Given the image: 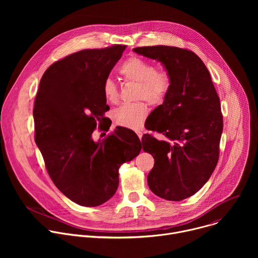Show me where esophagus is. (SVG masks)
<instances>
[{
  "label": "esophagus",
  "mask_w": 258,
  "mask_h": 258,
  "mask_svg": "<svg viewBox=\"0 0 258 258\" xmlns=\"http://www.w3.org/2000/svg\"><path fill=\"white\" fill-rule=\"evenodd\" d=\"M137 135H138V137H139V139H140V140H141V139H142V137H143V133H142V132H141V131H138V132H137Z\"/></svg>",
  "instance_id": "esophagus-1"
}]
</instances>
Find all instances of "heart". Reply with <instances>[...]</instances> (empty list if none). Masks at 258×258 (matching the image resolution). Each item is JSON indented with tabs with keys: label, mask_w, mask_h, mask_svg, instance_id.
Here are the masks:
<instances>
[{
	"label": "heart",
	"mask_w": 258,
	"mask_h": 258,
	"mask_svg": "<svg viewBox=\"0 0 258 258\" xmlns=\"http://www.w3.org/2000/svg\"><path fill=\"white\" fill-rule=\"evenodd\" d=\"M119 73L125 81L137 83L135 97L145 99L151 105L162 104L171 88V79L167 71L156 69L151 62L138 56L127 58L119 67ZM102 92L107 102H117L118 88L112 79L104 80ZM148 111L147 103L144 100H139L121 104L113 110L112 118L120 126L138 130L142 126Z\"/></svg>",
	"instance_id": "obj_1"
}]
</instances>
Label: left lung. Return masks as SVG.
<instances>
[{
	"label": "left lung",
	"mask_w": 258,
	"mask_h": 258,
	"mask_svg": "<svg viewBox=\"0 0 258 258\" xmlns=\"http://www.w3.org/2000/svg\"><path fill=\"white\" fill-rule=\"evenodd\" d=\"M134 51L160 61L171 79L163 104L145 123L161 139L146 134L142 144L154 158L147 177L150 190L165 200L181 201L205 185L217 164L224 127L219 97L208 69L194 52L169 46Z\"/></svg>",
	"instance_id": "1"
}]
</instances>
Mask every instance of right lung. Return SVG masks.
Listing matches in <instances>:
<instances>
[{
	"mask_svg": "<svg viewBox=\"0 0 258 258\" xmlns=\"http://www.w3.org/2000/svg\"><path fill=\"white\" fill-rule=\"evenodd\" d=\"M125 48L87 49L54 62L35 96L34 141L47 171L58 190L82 206H99L111 198L120 165L142 149L138 136L121 126L99 142L92 138L109 110L103 82Z\"/></svg>",
	"mask_w": 258,
	"mask_h": 258,
	"instance_id": "right-lung-1",
	"label": "right lung"
}]
</instances>
